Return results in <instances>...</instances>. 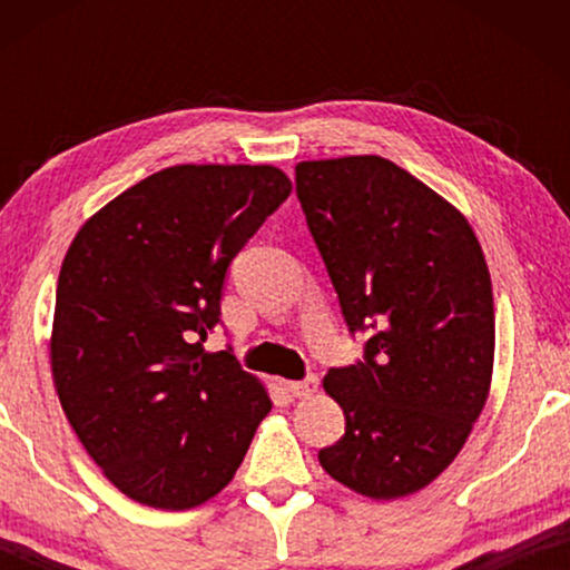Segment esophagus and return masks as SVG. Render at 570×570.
I'll return each mask as SVG.
<instances>
[{
    "instance_id": "obj_1",
    "label": "esophagus",
    "mask_w": 570,
    "mask_h": 570,
    "mask_svg": "<svg viewBox=\"0 0 570 570\" xmlns=\"http://www.w3.org/2000/svg\"><path fill=\"white\" fill-rule=\"evenodd\" d=\"M285 389L295 396V400H306V396H311L318 389V376L311 373V376H306L303 381H287Z\"/></svg>"
}]
</instances>
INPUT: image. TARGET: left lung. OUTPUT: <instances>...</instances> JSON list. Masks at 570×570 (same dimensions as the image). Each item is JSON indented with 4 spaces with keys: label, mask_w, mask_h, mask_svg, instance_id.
<instances>
[{
    "label": "left lung",
    "mask_w": 570,
    "mask_h": 570,
    "mask_svg": "<svg viewBox=\"0 0 570 570\" xmlns=\"http://www.w3.org/2000/svg\"><path fill=\"white\" fill-rule=\"evenodd\" d=\"M308 230L363 361L330 368L345 435L318 462L355 493H417L454 462L485 407L493 285L466 217L379 155L295 166Z\"/></svg>",
    "instance_id": "1"
}]
</instances>
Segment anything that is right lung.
<instances>
[{
    "mask_svg": "<svg viewBox=\"0 0 570 570\" xmlns=\"http://www.w3.org/2000/svg\"><path fill=\"white\" fill-rule=\"evenodd\" d=\"M293 184L275 166H174L90 217L65 256L51 332L61 410L131 501L184 511L244 462L272 402L220 324L230 262Z\"/></svg>",
    "mask_w": 570,
    "mask_h": 570,
    "instance_id": "1",
    "label": "right lung"
}]
</instances>
